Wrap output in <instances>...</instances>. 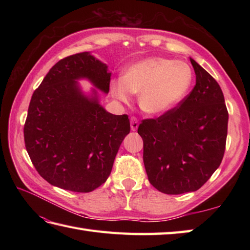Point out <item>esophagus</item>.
Segmentation results:
<instances>
[{
	"mask_svg": "<svg viewBox=\"0 0 250 250\" xmlns=\"http://www.w3.org/2000/svg\"><path fill=\"white\" fill-rule=\"evenodd\" d=\"M137 128H139V120H137L135 117H132L131 118V130L136 131Z\"/></svg>",
	"mask_w": 250,
	"mask_h": 250,
	"instance_id": "esophagus-1",
	"label": "esophagus"
}]
</instances>
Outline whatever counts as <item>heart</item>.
I'll return each mask as SVG.
<instances>
[{"label": "heart", "instance_id": "b5f03b06", "mask_svg": "<svg viewBox=\"0 0 250 250\" xmlns=\"http://www.w3.org/2000/svg\"><path fill=\"white\" fill-rule=\"evenodd\" d=\"M192 83L193 72L188 63L152 57L130 64L122 78L110 83V92L124 103L129 102L131 93L139 94L141 109L148 115L160 116L183 102Z\"/></svg>", "mask_w": 250, "mask_h": 250}]
</instances>
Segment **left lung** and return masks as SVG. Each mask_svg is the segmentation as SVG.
<instances>
[{"label":"left lung","mask_w":250,"mask_h":250,"mask_svg":"<svg viewBox=\"0 0 250 250\" xmlns=\"http://www.w3.org/2000/svg\"><path fill=\"white\" fill-rule=\"evenodd\" d=\"M195 86L178 107L139 126L149 183L166 194L200 189L224 158L229 114L221 88L192 58Z\"/></svg>","instance_id":"1"}]
</instances>
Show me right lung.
I'll use <instances>...</instances> for the list:
<instances>
[{"label":"right lung","instance_id":"right-lung-1","mask_svg":"<svg viewBox=\"0 0 250 250\" xmlns=\"http://www.w3.org/2000/svg\"><path fill=\"white\" fill-rule=\"evenodd\" d=\"M111 73L91 52L52 66L29 105L23 133L36 171L50 185L91 192L106 182L122 141L130 133L126 115H113L100 103ZM95 87L86 93L78 80Z\"/></svg>","mask_w":250,"mask_h":250}]
</instances>
